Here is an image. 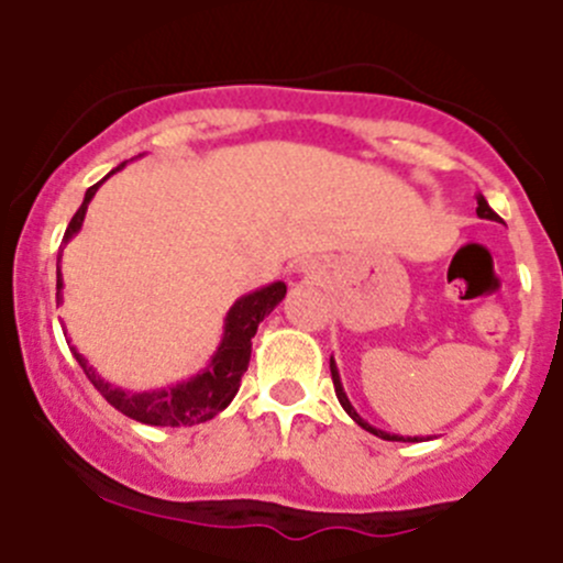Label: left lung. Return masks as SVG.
<instances>
[{
	"label": "left lung",
	"mask_w": 563,
	"mask_h": 563,
	"mask_svg": "<svg viewBox=\"0 0 563 563\" xmlns=\"http://www.w3.org/2000/svg\"><path fill=\"white\" fill-rule=\"evenodd\" d=\"M476 203H479V207H476V214H479V218H485V220H501L498 218L496 212H493L490 209V203L485 201V196H476ZM329 371H332V384H334V395H338V400H340V406L345 408V413H349L351 419H354L356 424H360V428H365L367 433H373V435H378V439H384V441H422L419 439V435H391V433H384V430H376L373 428V424H367L365 419L360 417V413L354 411V406H351L349 402V397H345V391H343V384H340V373H338V365H334V360H329Z\"/></svg>",
	"instance_id": "left-lung-1"
}]
</instances>
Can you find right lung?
<instances>
[{"label":"right lung","instance_id":"1","mask_svg":"<svg viewBox=\"0 0 563 563\" xmlns=\"http://www.w3.org/2000/svg\"><path fill=\"white\" fill-rule=\"evenodd\" d=\"M119 168H124V163L113 168V172H119ZM100 185H103V181H98V185H92L87 190L84 203L78 207V212L73 214L70 225H67L62 247L81 231L84 214H87L89 201H92V196L98 192ZM283 297H286V283L277 280L272 283V286H264L258 288V291L245 294L242 299H236L234 308L225 316V332L218 351H214L212 362H209L198 376H192L190 382H181L176 384V387L152 391H128L122 387H113V384H108L98 376V371H95L76 349H73V354H76L78 365L87 373L89 382L95 384V389H98L117 411H122L124 417L144 424H157V428H190V424H201L207 422V419L218 417V413L234 400V395L240 391L242 376H245L247 371L250 345H253L255 329L264 321V316H269L272 310L277 308V302H280ZM56 302H62L59 266H56Z\"/></svg>","mask_w":563,"mask_h":563}]
</instances>
